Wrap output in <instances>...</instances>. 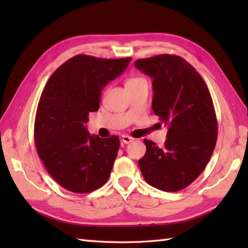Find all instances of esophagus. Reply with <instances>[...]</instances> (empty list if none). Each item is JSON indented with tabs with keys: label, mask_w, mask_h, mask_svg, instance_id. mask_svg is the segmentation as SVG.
Wrapping results in <instances>:
<instances>
[{
	"label": "esophagus",
	"mask_w": 248,
	"mask_h": 248,
	"mask_svg": "<svg viewBox=\"0 0 248 248\" xmlns=\"http://www.w3.org/2000/svg\"><path fill=\"white\" fill-rule=\"evenodd\" d=\"M133 140H134V139L132 138V136H129V135H123V139H121V141L124 144H129Z\"/></svg>",
	"instance_id": "esophagus-1"
}]
</instances>
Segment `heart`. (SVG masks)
I'll list each match as a JSON object with an SVG mask.
<instances>
[{
	"label": "heart",
	"instance_id": "obj_1",
	"mask_svg": "<svg viewBox=\"0 0 248 248\" xmlns=\"http://www.w3.org/2000/svg\"><path fill=\"white\" fill-rule=\"evenodd\" d=\"M141 81H144V78H136V77L129 78L128 80L125 81V86H127V88H128V87H130V86L135 85V84H138V83H140V82H141Z\"/></svg>",
	"mask_w": 248,
	"mask_h": 248
}]
</instances>
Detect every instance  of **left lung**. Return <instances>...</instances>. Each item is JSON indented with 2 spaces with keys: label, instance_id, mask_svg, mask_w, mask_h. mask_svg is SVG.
Listing matches in <instances>:
<instances>
[{
  "label": "left lung",
  "instance_id": "1",
  "mask_svg": "<svg viewBox=\"0 0 248 248\" xmlns=\"http://www.w3.org/2000/svg\"><path fill=\"white\" fill-rule=\"evenodd\" d=\"M134 66L152 78V109L168 127L164 146L144 140L139 161L151 186L177 192L188 186L207 166L217 139V120L203 78L177 55L138 60Z\"/></svg>",
  "mask_w": 248,
  "mask_h": 248
}]
</instances>
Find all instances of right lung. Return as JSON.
<instances>
[{
    "instance_id": "1",
    "label": "right lung",
    "mask_w": 248,
    "mask_h": 248,
    "mask_svg": "<svg viewBox=\"0 0 248 248\" xmlns=\"http://www.w3.org/2000/svg\"><path fill=\"white\" fill-rule=\"evenodd\" d=\"M131 57L119 60L76 55L51 76L37 107L34 136L40 160L68 191L93 192L108 181L119 139H100L85 124L99 109L103 87L119 77Z\"/></svg>"
}]
</instances>
